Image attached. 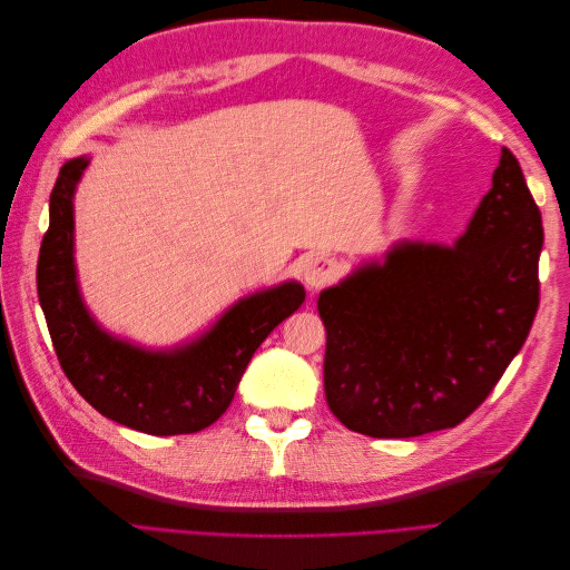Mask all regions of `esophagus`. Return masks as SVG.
Wrapping results in <instances>:
<instances>
[{
    "instance_id": "34e87169",
    "label": "esophagus",
    "mask_w": 570,
    "mask_h": 570,
    "mask_svg": "<svg viewBox=\"0 0 570 570\" xmlns=\"http://www.w3.org/2000/svg\"><path fill=\"white\" fill-rule=\"evenodd\" d=\"M337 273H340V266H337L335 258L323 256V254H316L312 258H306V264L302 268L304 283L312 287V289L331 285L337 278Z\"/></svg>"
}]
</instances>
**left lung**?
Instances as JSON below:
<instances>
[{
	"label": "left lung",
	"instance_id": "left-lung-1",
	"mask_svg": "<svg viewBox=\"0 0 570 570\" xmlns=\"http://www.w3.org/2000/svg\"><path fill=\"white\" fill-rule=\"evenodd\" d=\"M542 216L504 147L452 247L402 243L318 297L325 400L354 433L419 438L488 400L540 306Z\"/></svg>",
	"mask_w": 570,
	"mask_h": 570
}]
</instances>
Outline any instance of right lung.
I'll return each instance as SVG.
<instances>
[{
    "label": "right lung",
    "mask_w": 570,
    "mask_h": 570,
    "mask_svg": "<svg viewBox=\"0 0 570 570\" xmlns=\"http://www.w3.org/2000/svg\"><path fill=\"white\" fill-rule=\"evenodd\" d=\"M88 164L78 157L61 166L38 258V297L59 364L101 416L147 435L197 433L226 413L258 344L306 292L295 281L256 292L174 350H142L101 331L82 304L73 264V193Z\"/></svg>",
    "instance_id": "add662e5"
}]
</instances>
